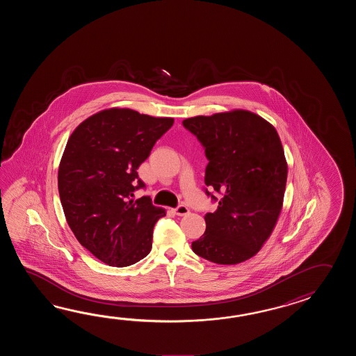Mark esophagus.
<instances>
[{"label": "esophagus", "mask_w": 356, "mask_h": 356, "mask_svg": "<svg viewBox=\"0 0 356 356\" xmlns=\"http://www.w3.org/2000/svg\"><path fill=\"white\" fill-rule=\"evenodd\" d=\"M175 213L178 216H184V215H188L189 209L186 204H179L177 209H175Z\"/></svg>", "instance_id": "1"}]
</instances>
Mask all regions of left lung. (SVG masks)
<instances>
[{
	"instance_id": "obj_1",
	"label": "left lung",
	"mask_w": 356,
	"mask_h": 356,
	"mask_svg": "<svg viewBox=\"0 0 356 356\" xmlns=\"http://www.w3.org/2000/svg\"><path fill=\"white\" fill-rule=\"evenodd\" d=\"M183 126L204 146V184L219 193L204 189L219 206L204 215V234L192 250L219 265L244 262L270 238L282 209L288 164L277 131L243 109L197 115Z\"/></svg>"
}]
</instances>
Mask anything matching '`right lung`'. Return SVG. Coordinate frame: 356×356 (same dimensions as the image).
Here are the masks:
<instances>
[{"label":"right lung","mask_w":356,"mask_h":356,"mask_svg":"<svg viewBox=\"0 0 356 356\" xmlns=\"http://www.w3.org/2000/svg\"><path fill=\"white\" fill-rule=\"evenodd\" d=\"M173 123L111 108L92 114L68 138L58 168L60 204L76 239L106 265H134L152 250L154 225L165 210L147 197H131L145 187L137 169Z\"/></svg>","instance_id":"right-lung-1"}]
</instances>
